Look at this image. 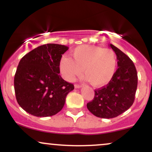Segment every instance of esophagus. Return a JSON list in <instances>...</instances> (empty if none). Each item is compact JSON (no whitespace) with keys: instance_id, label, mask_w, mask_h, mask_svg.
<instances>
[{"instance_id":"1","label":"esophagus","mask_w":152,"mask_h":152,"mask_svg":"<svg viewBox=\"0 0 152 152\" xmlns=\"http://www.w3.org/2000/svg\"><path fill=\"white\" fill-rule=\"evenodd\" d=\"M74 87H75V88H81V85L75 84L74 85Z\"/></svg>"}]
</instances>
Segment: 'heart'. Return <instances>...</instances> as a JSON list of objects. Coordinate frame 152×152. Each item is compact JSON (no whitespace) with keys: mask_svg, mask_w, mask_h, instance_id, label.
<instances>
[{"mask_svg":"<svg viewBox=\"0 0 152 152\" xmlns=\"http://www.w3.org/2000/svg\"><path fill=\"white\" fill-rule=\"evenodd\" d=\"M71 58L63 56L59 63L61 73L66 81H71L83 74L91 84L104 86L114 77L117 57L112 49L91 45H81L71 51Z\"/></svg>","mask_w":152,"mask_h":152,"instance_id":"b5f03b06","label":"heart"}]
</instances>
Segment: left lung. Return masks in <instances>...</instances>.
<instances>
[{
	"label": "left lung",
	"mask_w": 152,
	"mask_h": 152,
	"mask_svg": "<svg viewBox=\"0 0 152 152\" xmlns=\"http://www.w3.org/2000/svg\"><path fill=\"white\" fill-rule=\"evenodd\" d=\"M109 46L116 54L118 69L106 86L94 91V99L86 105L94 116L104 118L116 117L129 109L134 102L138 83L133 61L114 45Z\"/></svg>",
	"instance_id": "1"
}]
</instances>
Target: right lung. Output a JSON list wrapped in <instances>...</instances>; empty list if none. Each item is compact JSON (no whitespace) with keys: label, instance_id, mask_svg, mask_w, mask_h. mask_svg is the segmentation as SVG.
I'll return each mask as SVG.
<instances>
[{"label":"right lung","instance_id":"add662e5","mask_svg":"<svg viewBox=\"0 0 152 152\" xmlns=\"http://www.w3.org/2000/svg\"><path fill=\"white\" fill-rule=\"evenodd\" d=\"M69 49L48 43L34 48L19 62L14 77L15 97L26 112L38 117L51 116L64 107L66 97L74 89L59 75V63Z\"/></svg>","mask_w":152,"mask_h":152}]
</instances>
